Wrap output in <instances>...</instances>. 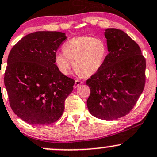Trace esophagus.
<instances>
[{
	"mask_svg": "<svg viewBox=\"0 0 157 157\" xmlns=\"http://www.w3.org/2000/svg\"><path fill=\"white\" fill-rule=\"evenodd\" d=\"M81 84H82V81H80V80H76L75 82V85H74V87L77 88V87L80 86Z\"/></svg>",
	"mask_w": 157,
	"mask_h": 157,
	"instance_id": "esophagus-1",
	"label": "esophagus"
}]
</instances>
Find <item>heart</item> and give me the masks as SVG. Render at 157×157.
<instances>
[{
    "mask_svg": "<svg viewBox=\"0 0 157 157\" xmlns=\"http://www.w3.org/2000/svg\"><path fill=\"white\" fill-rule=\"evenodd\" d=\"M63 50V53L55 56V63L64 75L70 73L74 65L77 75L92 76L102 67L107 56L106 42L89 36L72 38L65 43Z\"/></svg>",
    "mask_w": 157,
    "mask_h": 157,
    "instance_id": "b5f03b06",
    "label": "heart"
}]
</instances>
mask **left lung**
Instances as JSON below:
<instances>
[{
    "instance_id": "obj_1",
    "label": "left lung",
    "mask_w": 157,
    "mask_h": 157,
    "mask_svg": "<svg viewBox=\"0 0 157 157\" xmlns=\"http://www.w3.org/2000/svg\"><path fill=\"white\" fill-rule=\"evenodd\" d=\"M109 53L104 65L86 81L89 113L115 120L130 112L144 90L146 61L137 43L124 31L105 30Z\"/></svg>"
}]
</instances>
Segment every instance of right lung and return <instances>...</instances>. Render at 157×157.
<instances>
[{
	"label": "right lung",
	"mask_w": 157,
	"mask_h": 157,
	"mask_svg": "<svg viewBox=\"0 0 157 157\" xmlns=\"http://www.w3.org/2000/svg\"><path fill=\"white\" fill-rule=\"evenodd\" d=\"M65 39L62 32L32 33L16 43L9 54L4 85L10 105L30 124H50L64 112L75 80L58 70L55 56Z\"/></svg>",
	"instance_id": "add662e5"
}]
</instances>
